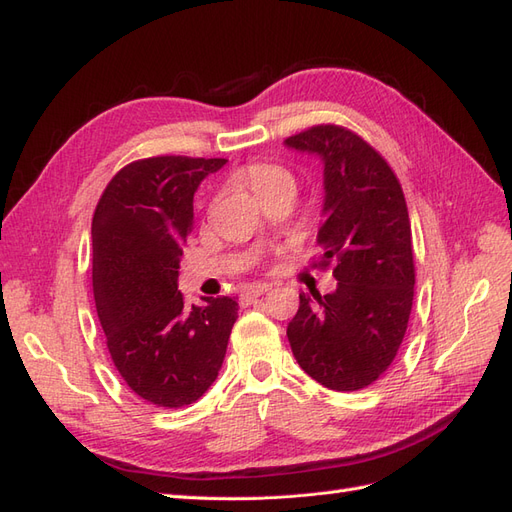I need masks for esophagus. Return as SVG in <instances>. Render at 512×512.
I'll return each instance as SVG.
<instances>
[{"mask_svg": "<svg viewBox=\"0 0 512 512\" xmlns=\"http://www.w3.org/2000/svg\"><path fill=\"white\" fill-rule=\"evenodd\" d=\"M271 288H273V284H250V286H245V288L241 290V303H243V305H250L256 297H260V294L269 292Z\"/></svg>", "mask_w": 512, "mask_h": 512, "instance_id": "1", "label": "esophagus"}]
</instances>
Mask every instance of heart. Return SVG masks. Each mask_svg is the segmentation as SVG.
<instances>
[{
	"instance_id": "b5f03b06",
	"label": "heart",
	"mask_w": 512,
	"mask_h": 512,
	"mask_svg": "<svg viewBox=\"0 0 512 512\" xmlns=\"http://www.w3.org/2000/svg\"><path fill=\"white\" fill-rule=\"evenodd\" d=\"M241 177L247 183V188H250L258 198L282 188H297V181H294V175L290 170L271 162H256L245 166Z\"/></svg>"
}]
</instances>
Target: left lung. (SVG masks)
<instances>
[{
  "instance_id": "obj_1",
  "label": "left lung",
  "mask_w": 512,
  "mask_h": 512,
  "mask_svg": "<svg viewBox=\"0 0 512 512\" xmlns=\"http://www.w3.org/2000/svg\"><path fill=\"white\" fill-rule=\"evenodd\" d=\"M324 164L320 260L331 294H299L288 324L294 359L331 391L376 382L404 342L414 299L412 230L404 190L380 153L348 128L322 123L284 141Z\"/></svg>"
}]
</instances>
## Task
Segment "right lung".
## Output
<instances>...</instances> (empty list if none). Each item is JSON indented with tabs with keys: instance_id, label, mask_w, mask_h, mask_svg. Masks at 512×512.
I'll return each mask as SVG.
<instances>
[{
	"instance_id": "right-lung-1",
	"label": "right lung",
	"mask_w": 512,
	"mask_h": 512,
	"mask_svg": "<svg viewBox=\"0 0 512 512\" xmlns=\"http://www.w3.org/2000/svg\"><path fill=\"white\" fill-rule=\"evenodd\" d=\"M224 158L158 156L123 166L91 222L94 299L106 348L130 389L158 408L190 406L218 378L237 299L188 307L177 290L194 192Z\"/></svg>"
}]
</instances>
